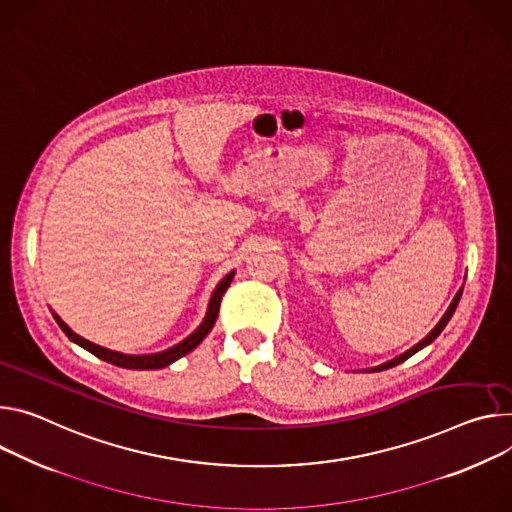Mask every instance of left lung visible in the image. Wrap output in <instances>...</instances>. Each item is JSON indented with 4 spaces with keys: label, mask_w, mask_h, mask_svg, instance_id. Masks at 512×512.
Returning <instances> with one entry per match:
<instances>
[{
    "label": "left lung",
    "mask_w": 512,
    "mask_h": 512,
    "mask_svg": "<svg viewBox=\"0 0 512 512\" xmlns=\"http://www.w3.org/2000/svg\"><path fill=\"white\" fill-rule=\"evenodd\" d=\"M461 292H463V290H459V292L455 294V298H453L451 306L447 308V312L443 314V318L439 320V324H437V327H435V329H433V331H431V333H429V335H427V337H425V339H423L421 343H416V345H414L412 349H408V351H406V353H402L400 357H396V359H392V361H388V363H384V365H380V367H374V369H369V371H382V369H390V367H394V365H398V363L406 361L408 357H412V355H414L416 351H421V349H423V347H427L429 343H433V341H435V339H437V337L441 335V331L445 329V324L449 322V318L453 316V312H455V308H457V302H459V298H461Z\"/></svg>",
    "instance_id": "obj_1"
}]
</instances>
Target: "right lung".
<instances>
[{
  "mask_svg": "<svg viewBox=\"0 0 512 512\" xmlns=\"http://www.w3.org/2000/svg\"><path fill=\"white\" fill-rule=\"evenodd\" d=\"M232 277H235V271H230V273L224 277V280L216 286V290H214V294H212V298H210V306H208L206 318H204V322L200 324V327H198L188 339L181 341L179 345H175V347H171V349H167V351H161V353H151V355H124V353L110 351V349H106V347L94 345V343H89L87 339L75 335L57 314H53V316H55V320L59 322L61 331H63L73 343H77V345L83 347L85 351L94 353L96 357H100V359H104V361H108V363H112V365H118V367H124V369H161V367H167L169 363L177 361L179 357H183V355H188L190 351H194V349L204 341V337L212 331L214 322H216V316H218V310H220V300H222L224 292L228 290V286H230V282H232Z\"/></svg>",
  "mask_w": 512,
  "mask_h": 512,
  "instance_id": "add662e5",
  "label": "right lung"
}]
</instances>
